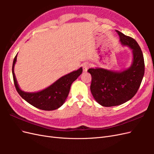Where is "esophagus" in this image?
<instances>
[{"instance_id": "esophagus-1", "label": "esophagus", "mask_w": 154, "mask_h": 154, "mask_svg": "<svg viewBox=\"0 0 154 154\" xmlns=\"http://www.w3.org/2000/svg\"><path fill=\"white\" fill-rule=\"evenodd\" d=\"M82 67H83V71L86 72V71H87V70H88V67H89V64H88V63H85L83 64Z\"/></svg>"}]
</instances>
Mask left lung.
<instances>
[{"instance_id":"left-lung-1","label":"left lung","mask_w":154,"mask_h":154,"mask_svg":"<svg viewBox=\"0 0 154 154\" xmlns=\"http://www.w3.org/2000/svg\"><path fill=\"white\" fill-rule=\"evenodd\" d=\"M122 45L132 51V63L122 71L103 68L89 69L91 74V91L94 100L103 106H113L128 101L136 94L144 74V62L142 51L137 42L116 30Z\"/></svg>"}]
</instances>
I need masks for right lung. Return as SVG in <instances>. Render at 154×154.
Segmentation results:
<instances>
[{
  "label": "right lung",
  "instance_id": "right-lung-1",
  "mask_svg": "<svg viewBox=\"0 0 154 154\" xmlns=\"http://www.w3.org/2000/svg\"><path fill=\"white\" fill-rule=\"evenodd\" d=\"M17 57V54L14 58L12 67L13 81L16 90L27 103L41 110H53L61 106L68 96L72 82L76 80L83 71L82 67H80L77 71H72L59 78L52 85L42 91L36 92H27L20 88L14 72Z\"/></svg>",
  "mask_w": 154,
  "mask_h": 154
}]
</instances>
